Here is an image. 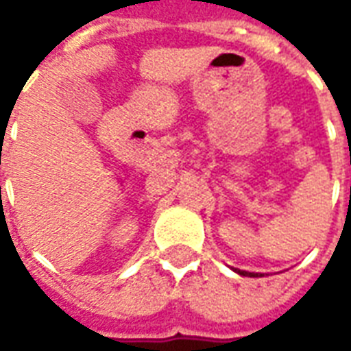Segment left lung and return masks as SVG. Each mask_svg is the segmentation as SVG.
<instances>
[{
	"instance_id": "left-lung-1",
	"label": "left lung",
	"mask_w": 351,
	"mask_h": 351,
	"mask_svg": "<svg viewBox=\"0 0 351 351\" xmlns=\"http://www.w3.org/2000/svg\"><path fill=\"white\" fill-rule=\"evenodd\" d=\"M239 274H243V276H258V272L254 274V272H246V271H237Z\"/></svg>"
}]
</instances>
